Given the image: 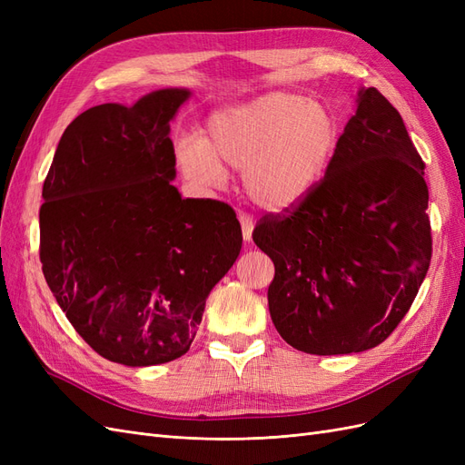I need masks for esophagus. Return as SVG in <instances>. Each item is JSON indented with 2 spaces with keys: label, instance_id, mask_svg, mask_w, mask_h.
<instances>
[{
  "label": "esophagus",
  "instance_id": "esophagus-1",
  "mask_svg": "<svg viewBox=\"0 0 465 465\" xmlns=\"http://www.w3.org/2000/svg\"><path fill=\"white\" fill-rule=\"evenodd\" d=\"M238 221H241L244 241L250 242V241H252V231H254V219H252V217L246 215V213H241V215H238Z\"/></svg>",
  "mask_w": 465,
  "mask_h": 465
}]
</instances>
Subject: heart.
I'll list each match as a JSON object with an SVG mask.
<instances>
[{"mask_svg": "<svg viewBox=\"0 0 465 465\" xmlns=\"http://www.w3.org/2000/svg\"><path fill=\"white\" fill-rule=\"evenodd\" d=\"M340 143L341 124L330 106L275 91L213 112L203 139H178L176 161L182 173L203 186L221 184L227 168L242 171L252 202L285 211L320 184Z\"/></svg>", "mask_w": 465, "mask_h": 465, "instance_id": "obj_1", "label": "heart"}]
</instances>
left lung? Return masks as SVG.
Masks as SVG:
<instances>
[{
    "mask_svg": "<svg viewBox=\"0 0 465 465\" xmlns=\"http://www.w3.org/2000/svg\"><path fill=\"white\" fill-rule=\"evenodd\" d=\"M423 168L400 112L361 89L320 184L260 219L252 238L275 265L267 304L291 347L361 353L398 328L432 254Z\"/></svg>",
    "mask_w": 465,
    "mask_h": 465,
    "instance_id": "obj_1",
    "label": "left lung"
}]
</instances>
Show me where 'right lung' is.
<instances>
[{
    "mask_svg": "<svg viewBox=\"0 0 465 465\" xmlns=\"http://www.w3.org/2000/svg\"><path fill=\"white\" fill-rule=\"evenodd\" d=\"M190 96L161 89L67 125L42 188L40 262L55 301L98 355L151 367L182 357L242 231L217 200L173 186L171 120Z\"/></svg>",
    "mask_w": 465,
    "mask_h": 465,
    "instance_id": "add662e5",
    "label": "right lung"
}]
</instances>
